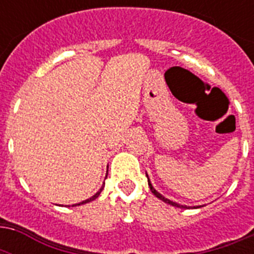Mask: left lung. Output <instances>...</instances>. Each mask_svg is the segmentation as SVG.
<instances>
[{
	"instance_id": "left-lung-1",
	"label": "left lung",
	"mask_w": 254,
	"mask_h": 254,
	"mask_svg": "<svg viewBox=\"0 0 254 254\" xmlns=\"http://www.w3.org/2000/svg\"><path fill=\"white\" fill-rule=\"evenodd\" d=\"M146 177H147V182H149V187H150L151 192L154 193L155 196L158 197V199H161V200L165 201V203H167V204L174 205V207H179V208H187V205H182V204H179V203H177V201L170 200V199H167V197L163 196L162 193H159L158 191H157V190H155L154 187H153V185H151V182H150V179H149V175H147V173H146ZM199 207H201V205H197V207H193V208H199Z\"/></svg>"
}]
</instances>
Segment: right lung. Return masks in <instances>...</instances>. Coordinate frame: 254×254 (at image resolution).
Wrapping results in <instances>:
<instances>
[{"label":"right lung","instance_id":"add662e5","mask_svg":"<svg viewBox=\"0 0 254 254\" xmlns=\"http://www.w3.org/2000/svg\"><path fill=\"white\" fill-rule=\"evenodd\" d=\"M107 175H108V173H107ZM103 189H104V186H103V187H101V189L99 190V191H97V192L95 193V195H93V196H92V197H89V199H87V200H83V201H81V203H77V204H72V207H76V205L85 204V203H89V201L95 200L96 197H99V195H100V193H101V191H103ZM68 207H69V205H68Z\"/></svg>","mask_w":254,"mask_h":254}]
</instances>
